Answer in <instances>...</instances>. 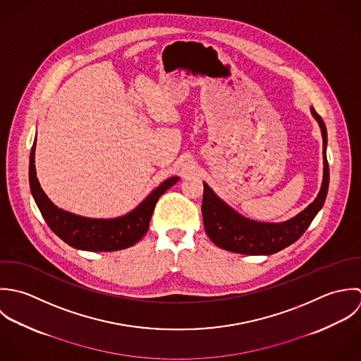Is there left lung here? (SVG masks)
Masks as SVG:
<instances>
[{
    "mask_svg": "<svg viewBox=\"0 0 361 361\" xmlns=\"http://www.w3.org/2000/svg\"><path fill=\"white\" fill-rule=\"evenodd\" d=\"M311 113L319 124L324 141V178L321 190L314 202H311L302 212L286 221H255L237 214L233 208H230L217 197L207 183H204V227L208 237L215 243V245L237 254L271 255L297 241L308 228L312 219L324 207L329 187V166L326 160V127L312 107Z\"/></svg>",
    "mask_w": 361,
    "mask_h": 361,
    "instance_id": "8db88e82",
    "label": "left lung"
}]
</instances>
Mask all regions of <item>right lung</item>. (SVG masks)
Segmentation results:
<instances>
[{
    "instance_id": "right-lung-1",
    "label": "right lung",
    "mask_w": 361,
    "mask_h": 361,
    "mask_svg": "<svg viewBox=\"0 0 361 361\" xmlns=\"http://www.w3.org/2000/svg\"><path fill=\"white\" fill-rule=\"evenodd\" d=\"M36 140L29 157V184L33 200L49 227L68 245L83 251H117L137 244L149 228L157 200L180 178L170 177L154 188L130 214L114 219L79 216L56 207L42 190L35 167Z\"/></svg>"
}]
</instances>
